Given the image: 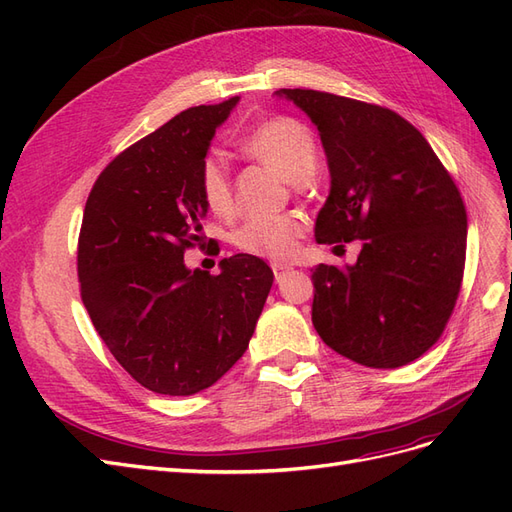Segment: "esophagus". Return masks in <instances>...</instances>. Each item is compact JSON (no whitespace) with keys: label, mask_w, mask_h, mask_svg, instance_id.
Wrapping results in <instances>:
<instances>
[{"label":"esophagus","mask_w":512,"mask_h":512,"mask_svg":"<svg viewBox=\"0 0 512 512\" xmlns=\"http://www.w3.org/2000/svg\"><path fill=\"white\" fill-rule=\"evenodd\" d=\"M288 271H290L288 265H282V262H273V273H275V280H277V282H280Z\"/></svg>","instance_id":"1"}]
</instances>
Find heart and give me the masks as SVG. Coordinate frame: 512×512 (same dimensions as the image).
I'll return each mask as SVG.
<instances>
[{"mask_svg":"<svg viewBox=\"0 0 512 512\" xmlns=\"http://www.w3.org/2000/svg\"><path fill=\"white\" fill-rule=\"evenodd\" d=\"M241 147L290 183L307 181L318 162L314 132L292 117L260 121L241 138ZM198 190L213 213L228 215L235 207L228 166L218 156H207L200 164ZM303 232L305 226L297 215H258L239 226L235 245L243 254L288 262L297 256Z\"/></svg>","mask_w":512,"mask_h":512,"instance_id":"heart-1","label":"heart"}]
</instances>
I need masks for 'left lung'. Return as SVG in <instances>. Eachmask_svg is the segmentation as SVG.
Segmentation results:
<instances>
[{
  "instance_id": "left-lung-1",
  "label": "left lung",
  "mask_w": 512,
  "mask_h": 512,
  "mask_svg": "<svg viewBox=\"0 0 512 512\" xmlns=\"http://www.w3.org/2000/svg\"><path fill=\"white\" fill-rule=\"evenodd\" d=\"M282 94L316 123L329 158L316 241H363L356 265L314 269V327L354 363H412L442 337L461 290L468 215L457 183L391 108L316 89Z\"/></svg>"
}]
</instances>
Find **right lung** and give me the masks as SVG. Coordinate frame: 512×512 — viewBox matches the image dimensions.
Returning a JSON list of instances; mask_svg holds the SVG:
<instances>
[{
	"label": "right lung",
	"instance_id": "right-lung-1",
	"mask_svg": "<svg viewBox=\"0 0 512 512\" xmlns=\"http://www.w3.org/2000/svg\"><path fill=\"white\" fill-rule=\"evenodd\" d=\"M237 100L192 106L123 149L85 203L76 247L83 305L117 363L160 395L218 382L247 350L273 286L267 262L250 254L224 258L220 275L183 262L213 245L198 170Z\"/></svg>",
	"mask_w": 512,
	"mask_h": 512
}]
</instances>
